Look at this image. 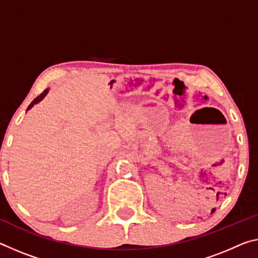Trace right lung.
<instances>
[{
	"label": "right lung",
	"instance_id": "right-lung-1",
	"mask_svg": "<svg viewBox=\"0 0 258 258\" xmlns=\"http://www.w3.org/2000/svg\"><path fill=\"white\" fill-rule=\"evenodd\" d=\"M47 94H48V88H47V89H44V91H43L42 93H41V94H40V95H39L38 97H36V99H34V100H33V102H32V103H31L30 105H28V108H27V110H30V109H31L32 107H33V105H34V104H36V103H39V102H40L41 100H42V99H43V97L47 95Z\"/></svg>",
	"mask_w": 258,
	"mask_h": 258
}]
</instances>
